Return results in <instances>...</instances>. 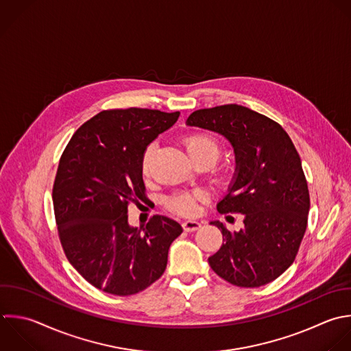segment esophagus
<instances>
[{
    "instance_id": "obj_1",
    "label": "esophagus",
    "mask_w": 351,
    "mask_h": 351,
    "mask_svg": "<svg viewBox=\"0 0 351 351\" xmlns=\"http://www.w3.org/2000/svg\"><path fill=\"white\" fill-rule=\"evenodd\" d=\"M200 226H202V223H200L199 221H195V219H188V221H184V222H182V228H184V230H186V232H195V230H197Z\"/></svg>"
}]
</instances>
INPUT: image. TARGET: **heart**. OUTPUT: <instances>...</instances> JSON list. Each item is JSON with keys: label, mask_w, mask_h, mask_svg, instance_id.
I'll return each instance as SVG.
<instances>
[{"label": "heart", "mask_w": 351, "mask_h": 351, "mask_svg": "<svg viewBox=\"0 0 351 351\" xmlns=\"http://www.w3.org/2000/svg\"><path fill=\"white\" fill-rule=\"evenodd\" d=\"M184 144H185V149H186V154L191 160H195L199 158H207V159L213 160V163H214L215 159L218 158L219 147H218V143L211 136L193 134V136H189ZM152 154H154V145H149L144 152L143 163H141L143 171L145 174L149 173ZM200 197H202V193H199V192H195V193L181 192V193L174 195L169 200V207L178 214L192 215L197 211V200Z\"/></svg>", "instance_id": "1"}]
</instances>
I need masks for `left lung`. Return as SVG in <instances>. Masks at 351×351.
<instances>
[{
  "label": "left lung",
  "instance_id": "1",
  "mask_svg": "<svg viewBox=\"0 0 351 351\" xmlns=\"http://www.w3.org/2000/svg\"><path fill=\"white\" fill-rule=\"evenodd\" d=\"M186 126L225 137L234 154V173L219 213L243 214L244 226L222 233L221 248L208 258L211 269L237 287L265 285L293 262L310 208L300 158L285 130L251 108L225 104L192 112Z\"/></svg>",
  "mask_w": 351,
  "mask_h": 351
}]
</instances>
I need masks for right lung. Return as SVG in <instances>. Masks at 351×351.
I'll list each match as a JSON object with an SVG mask.
<instances>
[{
    "label": "right lung",
    "instance_id": "1",
    "mask_svg": "<svg viewBox=\"0 0 351 351\" xmlns=\"http://www.w3.org/2000/svg\"><path fill=\"white\" fill-rule=\"evenodd\" d=\"M178 117L148 108L101 111L62 155L52 193L60 241L77 271L107 293L128 296L155 282L182 233L165 215L140 228L128 218L129 202L145 197V149Z\"/></svg>",
    "mask_w": 351,
    "mask_h": 351
}]
</instances>
